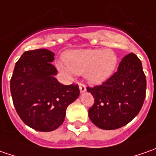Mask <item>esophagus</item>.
I'll list each match as a JSON object with an SVG mask.
<instances>
[{
    "label": "esophagus",
    "mask_w": 156,
    "mask_h": 156,
    "mask_svg": "<svg viewBox=\"0 0 156 156\" xmlns=\"http://www.w3.org/2000/svg\"><path fill=\"white\" fill-rule=\"evenodd\" d=\"M79 88H80L81 93H84V92H86V90H87L86 86H85L84 84H82V83H80V84H79Z\"/></svg>",
    "instance_id": "34e87169"
}]
</instances>
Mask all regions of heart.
<instances>
[{
	"label": "heart",
	"mask_w": 156,
	"mask_h": 156,
	"mask_svg": "<svg viewBox=\"0 0 156 156\" xmlns=\"http://www.w3.org/2000/svg\"><path fill=\"white\" fill-rule=\"evenodd\" d=\"M66 64L57 63L59 70L68 75L84 74L90 83L101 84L110 77L116 68V54L111 49H81L64 55Z\"/></svg>",
	"instance_id": "b5f03b06"
}]
</instances>
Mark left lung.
Returning a JSON list of instances; mask_svg holds the SVG:
<instances>
[{"instance_id": "left-lung-1", "label": "left lung", "mask_w": 156, "mask_h": 156, "mask_svg": "<svg viewBox=\"0 0 156 156\" xmlns=\"http://www.w3.org/2000/svg\"><path fill=\"white\" fill-rule=\"evenodd\" d=\"M146 76L140 59L130 53L102 85L87 87L94 103L88 110L91 122L98 128L112 130L130 122L141 110L146 96Z\"/></svg>"}]
</instances>
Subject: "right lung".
<instances>
[{
    "instance_id": "1",
    "label": "right lung",
    "mask_w": 156,
    "mask_h": 156,
    "mask_svg": "<svg viewBox=\"0 0 156 156\" xmlns=\"http://www.w3.org/2000/svg\"><path fill=\"white\" fill-rule=\"evenodd\" d=\"M55 54L40 48L26 51L15 63L10 91L22 122L41 132L59 128L69 104L78 98V85H62L55 77Z\"/></svg>"
}]
</instances>
